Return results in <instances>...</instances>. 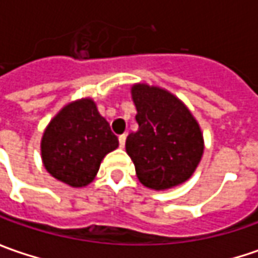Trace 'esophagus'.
<instances>
[{"instance_id":"esophagus-1","label":"esophagus","mask_w":258,"mask_h":258,"mask_svg":"<svg viewBox=\"0 0 258 258\" xmlns=\"http://www.w3.org/2000/svg\"><path fill=\"white\" fill-rule=\"evenodd\" d=\"M124 142H126V135H120L119 136V145H120V148H124Z\"/></svg>"}]
</instances>
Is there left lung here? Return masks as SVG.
<instances>
[{
	"label": "left lung",
	"instance_id": "left-lung-1",
	"mask_svg": "<svg viewBox=\"0 0 258 258\" xmlns=\"http://www.w3.org/2000/svg\"><path fill=\"white\" fill-rule=\"evenodd\" d=\"M139 129L129 134L126 152L138 179L146 188L164 191L191 178L204 154L200 124L189 109L168 90L132 86Z\"/></svg>",
	"mask_w": 258,
	"mask_h": 258
}]
</instances>
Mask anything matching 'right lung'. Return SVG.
I'll return each mask as SVG.
<instances>
[{
	"mask_svg": "<svg viewBox=\"0 0 258 258\" xmlns=\"http://www.w3.org/2000/svg\"><path fill=\"white\" fill-rule=\"evenodd\" d=\"M119 146L117 136L92 99H80L55 114L41 138L47 172L73 188L92 182L100 162Z\"/></svg>",
	"mask_w": 258,
	"mask_h": 258,
	"instance_id": "add662e5",
	"label": "right lung"
}]
</instances>
